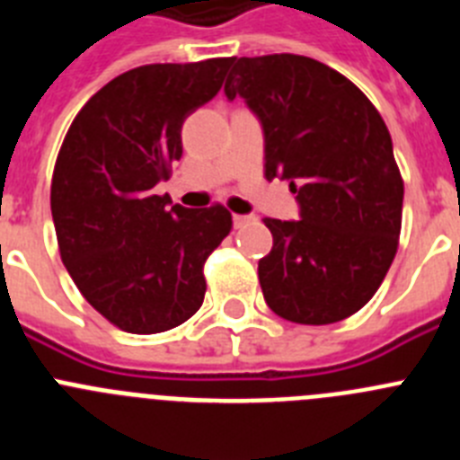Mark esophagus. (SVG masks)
Wrapping results in <instances>:
<instances>
[{
  "instance_id": "34e87169",
  "label": "esophagus",
  "mask_w": 460,
  "mask_h": 460,
  "mask_svg": "<svg viewBox=\"0 0 460 460\" xmlns=\"http://www.w3.org/2000/svg\"><path fill=\"white\" fill-rule=\"evenodd\" d=\"M249 221H253V217H249V214H234L233 217L234 227H243Z\"/></svg>"
}]
</instances>
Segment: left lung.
<instances>
[{
  "mask_svg": "<svg viewBox=\"0 0 460 460\" xmlns=\"http://www.w3.org/2000/svg\"><path fill=\"white\" fill-rule=\"evenodd\" d=\"M230 66L223 92L260 119L265 177L290 181L299 205V221L265 218L267 306L296 324L350 318L398 249L403 180L387 126L359 87L311 57H233Z\"/></svg>",
  "mask_w": 460,
  "mask_h": 460,
  "instance_id": "left-lung-1",
  "label": "left lung"
}]
</instances>
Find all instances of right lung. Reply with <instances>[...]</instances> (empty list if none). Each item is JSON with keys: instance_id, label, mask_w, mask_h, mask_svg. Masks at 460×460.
<instances>
[{"instance_id": "obj_1", "label": "right lung", "mask_w": 460, "mask_h": 460, "mask_svg": "<svg viewBox=\"0 0 460 460\" xmlns=\"http://www.w3.org/2000/svg\"><path fill=\"white\" fill-rule=\"evenodd\" d=\"M230 57L147 64L84 103L52 174L64 267L96 311L131 334L186 323L205 299V262L233 227L221 205H170L154 186L181 158V124L218 93Z\"/></svg>"}]
</instances>
